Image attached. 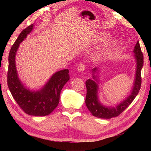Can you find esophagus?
I'll list each match as a JSON object with an SVG mask.
<instances>
[{"mask_svg":"<svg viewBox=\"0 0 151 151\" xmlns=\"http://www.w3.org/2000/svg\"><path fill=\"white\" fill-rule=\"evenodd\" d=\"M76 69H77L78 72H83V71H84L85 69V65H84L83 63H80L78 65L77 68H76Z\"/></svg>","mask_w":151,"mask_h":151,"instance_id":"obj_1","label":"esophagus"}]
</instances>
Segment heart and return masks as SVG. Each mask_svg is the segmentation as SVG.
<instances>
[{
    "instance_id": "1",
    "label": "heart",
    "mask_w": 151,
    "mask_h": 151,
    "mask_svg": "<svg viewBox=\"0 0 151 151\" xmlns=\"http://www.w3.org/2000/svg\"><path fill=\"white\" fill-rule=\"evenodd\" d=\"M116 45V40L114 39H109L108 41L106 42L105 45V50H104V53H108L109 51H111L112 48ZM100 56V55H99Z\"/></svg>"
}]
</instances>
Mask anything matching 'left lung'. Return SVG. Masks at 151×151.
I'll return each mask as SVG.
<instances>
[{
    "mask_svg": "<svg viewBox=\"0 0 151 151\" xmlns=\"http://www.w3.org/2000/svg\"><path fill=\"white\" fill-rule=\"evenodd\" d=\"M134 57L136 59L137 68L135 74V79L131 94L127 96L123 101L116 107H107L102 104L99 100L98 89L99 80L95 74L99 71L98 68H94L93 72V79H88L86 81V96L85 103L88 109L93 116L101 119H111L119 116L122 113L131 103L139 93L141 86V70L143 66V55L138 41L134 48Z\"/></svg>",
    "mask_w": 151,
    "mask_h": 151,
    "instance_id": "1",
    "label": "left lung"
}]
</instances>
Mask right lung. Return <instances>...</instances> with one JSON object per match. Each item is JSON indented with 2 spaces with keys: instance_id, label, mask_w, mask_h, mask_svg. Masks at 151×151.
<instances>
[{
  "instance_id": "obj_1",
  "label": "right lung",
  "mask_w": 151,
  "mask_h": 151,
  "mask_svg": "<svg viewBox=\"0 0 151 151\" xmlns=\"http://www.w3.org/2000/svg\"><path fill=\"white\" fill-rule=\"evenodd\" d=\"M32 24L20 32L12 46L9 55V70L7 83L12 96L25 113L32 116H46L50 114L59 103L60 91L69 80V70H61L51 76L46 85L39 91L27 88L18 76L15 57L20 43L32 31Z\"/></svg>"
}]
</instances>
